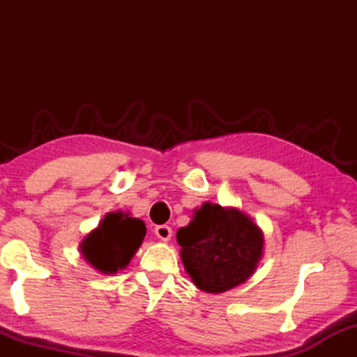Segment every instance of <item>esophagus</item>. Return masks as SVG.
Instances as JSON below:
<instances>
[{
	"instance_id": "obj_1",
	"label": "esophagus",
	"mask_w": 357,
	"mask_h": 357,
	"mask_svg": "<svg viewBox=\"0 0 357 357\" xmlns=\"http://www.w3.org/2000/svg\"><path fill=\"white\" fill-rule=\"evenodd\" d=\"M154 233H155V236L162 241H170V238L173 236L172 228L168 225H157L154 228Z\"/></svg>"
}]
</instances>
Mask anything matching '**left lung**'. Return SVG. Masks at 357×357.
Masks as SVG:
<instances>
[{"label": "left lung", "instance_id": "left-lung-1", "mask_svg": "<svg viewBox=\"0 0 357 357\" xmlns=\"http://www.w3.org/2000/svg\"><path fill=\"white\" fill-rule=\"evenodd\" d=\"M187 274L206 293H223L253 274L263 253V233L238 209L204 203L176 233Z\"/></svg>", "mask_w": 357, "mask_h": 357}]
</instances>
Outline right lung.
I'll return each instance as SVG.
<instances>
[{
  "mask_svg": "<svg viewBox=\"0 0 357 357\" xmlns=\"http://www.w3.org/2000/svg\"><path fill=\"white\" fill-rule=\"evenodd\" d=\"M144 234L146 227L140 219L123 213L107 214L98 229L88 234L82 243V253L100 273L114 274L128 266L142 245Z\"/></svg>",
  "mask_w": 357,
  "mask_h": 357,
  "instance_id": "add662e5",
  "label": "right lung"
}]
</instances>
